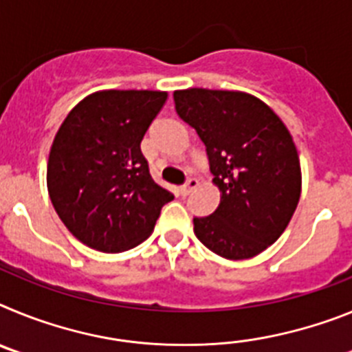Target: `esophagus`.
Masks as SVG:
<instances>
[{"label":"esophagus","instance_id":"obj_1","mask_svg":"<svg viewBox=\"0 0 352 352\" xmlns=\"http://www.w3.org/2000/svg\"><path fill=\"white\" fill-rule=\"evenodd\" d=\"M197 185H199L197 179H195V178H188V179H186L185 185L182 186V195H188L192 190H195V188H197Z\"/></svg>","mask_w":352,"mask_h":352}]
</instances>
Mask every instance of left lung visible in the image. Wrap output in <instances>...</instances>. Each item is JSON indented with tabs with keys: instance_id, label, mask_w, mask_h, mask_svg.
Returning <instances> with one entry per match:
<instances>
[{
	"instance_id": "left-lung-1",
	"label": "left lung",
	"mask_w": 352,
	"mask_h": 352,
	"mask_svg": "<svg viewBox=\"0 0 352 352\" xmlns=\"http://www.w3.org/2000/svg\"><path fill=\"white\" fill-rule=\"evenodd\" d=\"M176 113L206 146L220 204L194 219L204 247L250 259L280 238L301 194L296 146L284 121L257 96L190 88L174 91Z\"/></svg>"
}]
</instances>
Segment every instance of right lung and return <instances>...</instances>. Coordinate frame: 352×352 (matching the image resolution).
<instances>
[{"label":"right lung","instance_id":"add662e5","mask_svg":"<svg viewBox=\"0 0 352 352\" xmlns=\"http://www.w3.org/2000/svg\"><path fill=\"white\" fill-rule=\"evenodd\" d=\"M166 91L104 89L72 109L56 133L47 190L79 241L116 254L142 243L173 194L151 179L141 141Z\"/></svg>","mask_w":352,"mask_h":352}]
</instances>
